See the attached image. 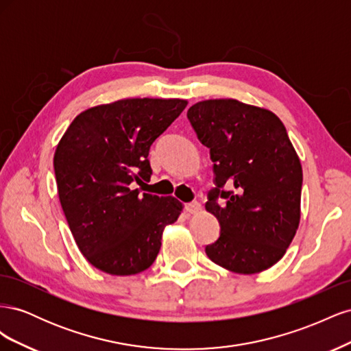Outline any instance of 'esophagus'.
Listing matches in <instances>:
<instances>
[{"label":"esophagus","mask_w":351,"mask_h":351,"mask_svg":"<svg viewBox=\"0 0 351 351\" xmlns=\"http://www.w3.org/2000/svg\"><path fill=\"white\" fill-rule=\"evenodd\" d=\"M186 212H189V214H197V212H200L202 209V205L199 204V202H190V204L186 205Z\"/></svg>","instance_id":"obj_1"}]
</instances>
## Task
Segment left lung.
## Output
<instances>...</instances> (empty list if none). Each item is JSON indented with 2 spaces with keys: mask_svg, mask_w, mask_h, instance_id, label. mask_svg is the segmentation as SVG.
<instances>
[{
  "mask_svg": "<svg viewBox=\"0 0 351 351\" xmlns=\"http://www.w3.org/2000/svg\"><path fill=\"white\" fill-rule=\"evenodd\" d=\"M187 119L214 162L217 187L205 208L219 221L221 236L206 246L208 258L244 275L271 268L300 224L303 171L282 121L230 98L196 102Z\"/></svg>",
  "mask_w": 351,
  "mask_h": 351,
  "instance_id": "left-lung-1",
  "label": "left lung"
}]
</instances>
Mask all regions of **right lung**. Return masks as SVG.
<instances>
[{"mask_svg":"<svg viewBox=\"0 0 351 351\" xmlns=\"http://www.w3.org/2000/svg\"><path fill=\"white\" fill-rule=\"evenodd\" d=\"M186 105L178 98L97 105L80 112L58 142L60 204L79 250L99 271L127 277L149 268L164 228L182 214L178 199L133 187L151 178V145Z\"/></svg>","mask_w":351,"mask_h":351,"instance_id":"obj_1","label":"right lung"}]
</instances>
